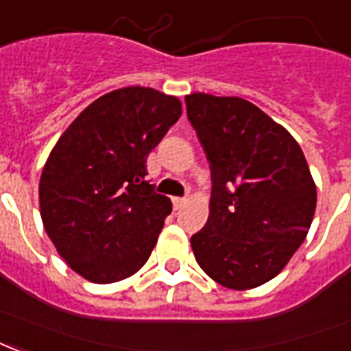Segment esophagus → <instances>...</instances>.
Masks as SVG:
<instances>
[{
	"label": "esophagus",
	"instance_id": "1",
	"mask_svg": "<svg viewBox=\"0 0 351 351\" xmlns=\"http://www.w3.org/2000/svg\"><path fill=\"white\" fill-rule=\"evenodd\" d=\"M186 201H188L186 197H173V208L180 210L186 204Z\"/></svg>",
	"mask_w": 351,
	"mask_h": 351
}]
</instances>
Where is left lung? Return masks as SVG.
<instances>
[{"label": "left lung", "instance_id": "1", "mask_svg": "<svg viewBox=\"0 0 351 351\" xmlns=\"http://www.w3.org/2000/svg\"><path fill=\"white\" fill-rule=\"evenodd\" d=\"M212 173L210 217L191 236L199 266L234 290L261 287L300 247L316 208V186L300 145L243 98L186 96Z\"/></svg>", "mask_w": 351, "mask_h": 351}]
</instances>
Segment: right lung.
<instances>
[{
  "label": "right lung",
  "mask_w": 351,
  "mask_h": 351,
  "mask_svg": "<svg viewBox=\"0 0 351 351\" xmlns=\"http://www.w3.org/2000/svg\"><path fill=\"white\" fill-rule=\"evenodd\" d=\"M180 115V100L160 90H111L51 150L38 186L44 228L87 281H121L149 261L173 206L147 180V156Z\"/></svg>",
  "instance_id": "1"
}]
</instances>
